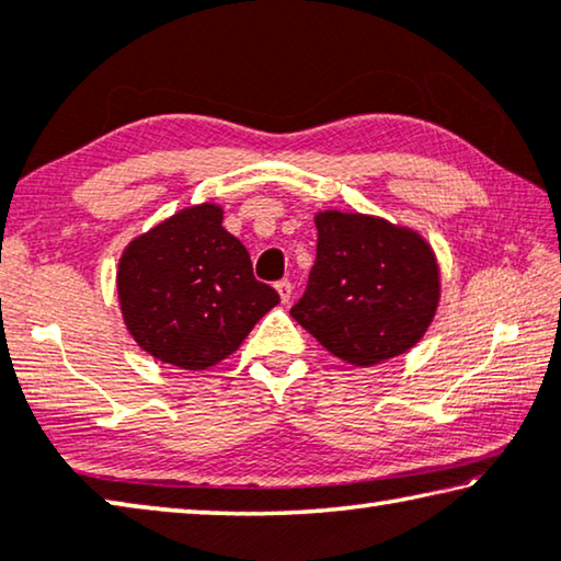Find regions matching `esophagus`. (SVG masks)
Listing matches in <instances>:
<instances>
[{
    "label": "esophagus",
    "instance_id": "34e87169",
    "mask_svg": "<svg viewBox=\"0 0 561 561\" xmlns=\"http://www.w3.org/2000/svg\"><path fill=\"white\" fill-rule=\"evenodd\" d=\"M277 291H279V299L284 305L289 302L291 299V282L289 279H282V282H277Z\"/></svg>",
    "mask_w": 561,
    "mask_h": 561
}]
</instances>
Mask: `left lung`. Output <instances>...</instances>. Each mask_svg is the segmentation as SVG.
I'll return each instance as SVG.
<instances>
[{"label":"left lung","instance_id":"1","mask_svg":"<svg viewBox=\"0 0 561 561\" xmlns=\"http://www.w3.org/2000/svg\"><path fill=\"white\" fill-rule=\"evenodd\" d=\"M317 259L289 314L340 360L373 367L408 353L440 302L433 247L411 227L357 211H317Z\"/></svg>","mask_w":561,"mask_h":561}]
</instances>
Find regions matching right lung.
<instances>
[{
	"label": "right lung",
	"instance_id": "right-lung-1",
	"mask_svg": "<svg viewBox=\"0 0 561 561\" xmlns=\"http://www.w3.org/2000/svg\"><path fill=\"white\" fill-rule=\"evenodd\" d=\"M221 224L224 208L206 201L123 249L115 277L123 322L158 363L208 370L279 305L277 291L254 279L244 244Z\"/></svg>",
	"mask_w": 561,
	"mask_h": 561
}]
</instances>
